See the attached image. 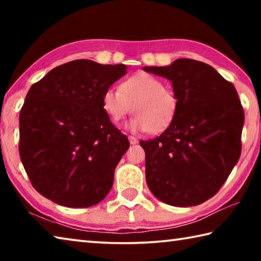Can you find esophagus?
I'll list each match as a JSON object with an SVG mask.
<instances>
[{
  "label": "esophagus",
  "instance_id": "obj_1",
  "mask_svg": "<svg viewBox=\"0 0 261 261\" xmlns=\"http://www.w3.org/2000/svg\"><path fill=\"white\" fill-rule=\"evenodd\" d=\"M129 141H130L131 145H135V144L138 143V139H137L136 137H134V136H129Z\"/></svg>",
  "mask_w": 261,
  "mask_h": 261
}]
</instances>
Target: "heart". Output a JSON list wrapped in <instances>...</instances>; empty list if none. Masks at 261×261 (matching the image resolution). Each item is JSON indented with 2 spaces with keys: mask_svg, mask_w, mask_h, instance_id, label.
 I'll use <instances>...</instances> for the list:
<instances>
[{
  "mask_svg": "<svg viewBox=\"0 0 261 261\" xmlns=\"http://www.w3.org/2000/svg\"><path fill=\"white\" fill-rule=\"evenodd\" d=\"M102 103L106 112L117 122L132 112L127 126L134 131L159 134L174 121L178 101L170 88L160 78L148 72H138L121 83L120 90L109 87L105 91Z\"/></svg>",
  "mask_w": 261,
  "mask_h": 261,
  "instance_id": "1",
  "label": "heart"
}]
</instances>
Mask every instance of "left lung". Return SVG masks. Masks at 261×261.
I'll list each match as a JSON object with an SVG mask.
<instances>
[{
  "mask_svg": "<svg viewBox=\"0 0 261 261\" xmlns=\"http://www.w3.org/2000/svg\"><path fill=\"white\" fill-rule=\"evenodd\" d=\"M143 70L169 79L178 101L165 132L140 141L148 188L168 205L202 204L219 191L241 156L244 112L236 88L213 67L190 59Z\"/></svg>",
  "mask_w": 261,
  "mask_h": 261,
  "instance_id": "8db88e82",
  "label": "left lung"
}]
</instances>
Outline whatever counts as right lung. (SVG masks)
Returning <instances> with one entry per match:
<instances>
[{
	"label": "right lung",
	"mask_w": 261,
	"mask_h": 261,
	"mask_svg": "<svg viewBox=\"0 0 261 261\" xmlns=\"http://www.w3.org/2000/svg\"><path fill=\"white\" fill-rule=\"evenodd\" d=\"M124 64L76 60L31 86L19 115V155L37 191L56 204H98L130 144L109 120L105 91L126 73Z\"/></svg>",
	"instance_id": "1"
}]
</instances>
